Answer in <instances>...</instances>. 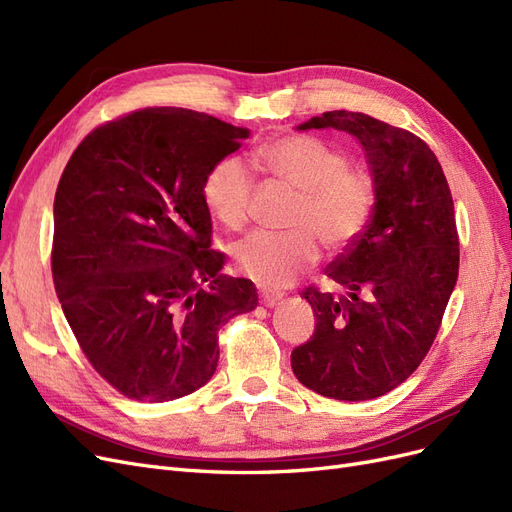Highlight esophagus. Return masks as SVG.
Returning <instances> with one entry per match:
<instances>
[{
    "label": "esophagus",
    "instance_id": "1",
    "mask_svg": "<svg viewBox=\"0 0 512 512\" xmlns=\"http://www.w3.org/2000/svg\"><path fill=\"white\" fill-rule=\"evenodd\" d=\"M282 294L280 292H269V290H260V303L267 305V307H273L275 303H280Z\"/></svg>",
    "mask_w": 512,
    "mask_h": 512
}]
</instances>
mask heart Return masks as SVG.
Returning a JSON list of instances; mask_svg holds the SVG:
<instances>
[{"instance_id":"heart-1","label":"heart","mask_w":512,"mask_h":512,"mask_svg":"<svg viewBox=\"0 0 512 512\" xmlns=\"http://www.w3.org/2000/svg\"><path fill=\"white\" fill-rule=\"evenodd\" d=\"M258 164L299 194L292 232H254L232 247L235 267L265 288H286L327 250L354 243L376 207V181L369 170L348 166L342 149L307 134H288L262 145ZM254 177L237 156L215 162L200 185L203 203L215 222L239 230L247 222Z\"/></svg>"}]
</instances>
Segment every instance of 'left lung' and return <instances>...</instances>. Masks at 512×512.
I'll list each match as a JSON object with an SVG mask.
<instances>
[{"label": "left lung", "instance_id": "8db88e82", "mask_svg": "<svg viewBox=\"0 0 512 512\" xmlns=\"http://www.w3.org/2000/svg\"><path fill=\"white\" fill-rule=\"evenodd\" d=\"M359 138L376 207L361 237L324 269L344 294L307 286L316 331L292 350L301 384L342 401L376 399L414 374L438 335L459 273L453 196L425 141L365 113L329 111L299 130Z\"/></svg>", "mask_w": 512, "mask_h": 512}]
</instances>
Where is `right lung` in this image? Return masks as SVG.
Instances as JSON below:
<instances>
[{
	"instance_id": "right-lung-1",
	"label": "right lung",
	"mask_w": 512,
	"mask_h": 512,
	"mask_svg": "<svg viewBox=\"0 0 512 512\" xmlns=\"http://www.w3.org/2000/svg\"><path fill=\"white\" fill-rule=\"evenodd\" d=\"M250 136L188 108L149 106L106 121L74 149L53 207L51 269L70 329L98 374L136 401L207 384L218 331L252 312L250 280L220 275L207 170Z\"/></svg>"
}]
</instances>
